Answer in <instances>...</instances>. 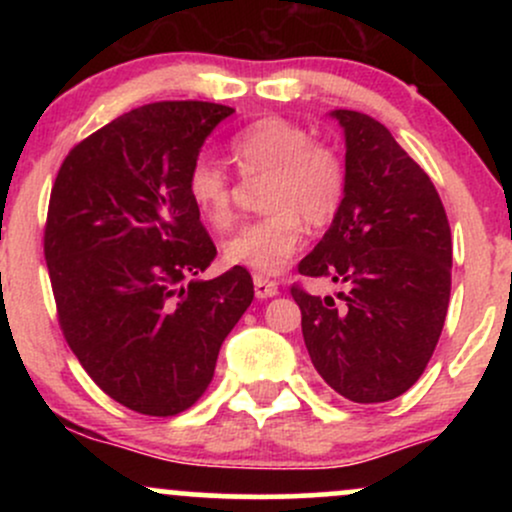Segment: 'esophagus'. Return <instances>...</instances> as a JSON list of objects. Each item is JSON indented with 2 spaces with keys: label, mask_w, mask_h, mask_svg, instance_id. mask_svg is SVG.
<instances>
[{
  "label": "esophagus",
  "mask_w": 512,
  "mask_h": 512,
  "mask_svg": "<svg viewBox=\"0 0 512 512\" xmlns=\"http://www.w3.org/2000/svg\"><path fill=\"white\" fill-rule=\"evenodd\" d=\"M252 284H255V296L260 298V301H264V298H272L279 293V286H276V281L267 279V276L262 274H255L252 276Z\"/></svg>",
  "instance_id": "34e87169"
}]
</instances>
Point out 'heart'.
Listing matches in <instances>:
<instances>
[{
  "mask_svg": "<svg viewBox=\"0 0 512 512\" xmlns=\"http://www.w3.org/2000/svg\"><path fill=\"white\" fill-rule=\"evenodd\" d=\"M243 175H267L262 219L243 223L223 243V260L257 274H276L303 245V221L327 226L344 199L346 170L332 146L286 117H260L228 144ZM187 197L211 228L233 221V185L214 158L199 156L187 170Z\"/></svg>",
  "mask_w": 512,
  "mask_h": 512,
  "instance_id": "heart-1",
  "label": "heart"
}]
</instances>
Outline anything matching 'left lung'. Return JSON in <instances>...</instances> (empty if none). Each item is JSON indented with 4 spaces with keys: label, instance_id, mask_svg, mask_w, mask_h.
<instances>
[{
    "label": "left lung",
    "instance_id": "left-lung-1",
    "mask_svg": "<svg viewBox=\"0 0 512 512\" xmlns=\"http://www.w3.org/2000/svg\"><path fill=\"white\" fill-rule=\"evenodd\" d=\"M330 115L344 129V199L298 272L346 291L334 301L296 284L291 296L322 380L351 402H390L421 378L443 332L450 223L431 178L390 129L356 110Z\"/></svg>",
    "mask_w": 512,
    "mask_h": 512
}]
</instances>
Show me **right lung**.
Returning <instances> with one entry per match:
<instances>
[{
	"mask_svg": "<svg viewBox=\"0 0 512 512\" xmlns=\"http://www.w3.org/2000/svg\"><path fill=\"white\" fill-rule=\"evenodd\" d=\"M233 113L204 101L129 110L76 144L52 185L45 262L62 334L93 383L139 414L190 409L255 298L243 267L197 279L216 245L185 190Z\"/></svg>",
	"mask_w": 512,
	"mask_h": 512,
	"instance_id": "add662e5",
	"label": "right lung"
}]
</instances>
